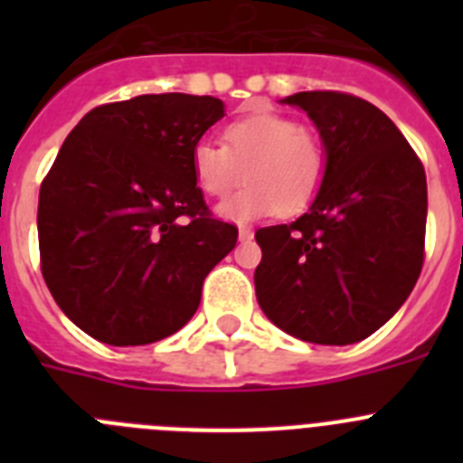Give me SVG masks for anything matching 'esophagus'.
Listing matches in <instances>:
<instances>
[{
  "label": "esophagus",
  "instance_id": "1",
  "mask_svg": "<svg viewBox=\"0 0 463 463\" xmlns=\"http://www.w3.org/2000/svg\"><path fill=\"white\" fill-rule=\"evenodd\" d=\"M239 239L241 241H250L252 239V229L250 227H241L239 229Z\"/></svg>",
  "mask_w": 463,
  "mask_h": 463
}]
</instances>
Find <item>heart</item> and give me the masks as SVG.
<instances>
[{
    "instance_id": "obj_1",
    "label": "heart",
    "mask_w": 463,
    "mask_h": 463,
    "mask_svg": "<svg viewBox=\"0 0 463 463\" xmlns=\"http://www.w3.org/2000/svg\"><path fill=\"white\" fill-rule=\"evenodd\" d=\"M222 143L199 141L192 148V174L203 194L224 199L250 181L234 199L220 206L229 220L264 215H297L315 202L326 174L325 146L310 129L288 116L255 113L229 122Z\"/></svg>"
}]
</instances>
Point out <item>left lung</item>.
<instances>
[{
  "mask_svg": "<svg viewBox=\"0 0 463 463\" xmlns=\"http://www.w3.org/2000/svg\"><path fill=\"white\" fill-rule=\"evenodd\" d=\"M308 113L326 150L313 206L255 232V292L289 336L350 345L378 331L415 288L424 264L427 175L378 106L336 90L285 97Z\"/></svg>",
  "mask_w": 463,
  "mask_h": 463,
  "instance_id": "1",
  "label": "left lung"
}]
</instances>
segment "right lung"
I'll return each instance as SVG.
<instances>
[{"label":"right lung","mask_w":463,"mask_h":463,"mask_svg":"<svg viewBox=\"0 0 463 463\" xmlns=\"http://www.w3.org/2000/svg\"><path fill=\"white\" fill-rule=\"evenodd\" d=\"M222 101L141 94L92 109L64 138L39 192L41 273L69 320L109 345L185 326L203 278L239 229L213 218L192 148Z\"/></svg>","instance_id":"right-lung-1"}]
</instances>
